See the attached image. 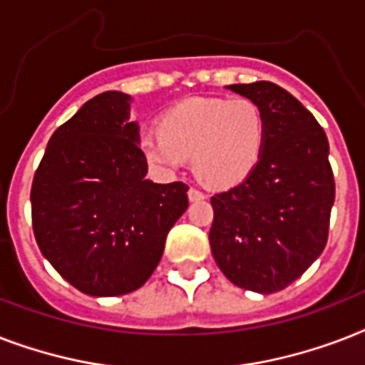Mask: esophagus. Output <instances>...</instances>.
<instances>
[{
    "instance_id": "esophagus-1",
    "label": "esophagus",
    "mask_w": 365,
    "mask_h": 365,
    "mask_svg": "<svg viewBox=\"0 0 365 365\" xmlns=\"http://www.w3.org/2000/svg\"><path fill=\"white\" fill-rule=\"evenodd\" d=\"M187 195H189V200H200V199H205V197H206V195L202 193L199 187H189Z\"/></svg>"
}]
</instances>
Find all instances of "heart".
<instances>
[{
    "instance_id": "b5f03b06",
    "label": "heart",
    "mask_w": 365,
    "mask_h": 365,
    "mask_svg": "<svg viewBox=\"0 0 365 365\" xmlns=\"http://www.w3.org/2000/svg\"><path fill=\"white\" fill-rule=\"evenodd\" d=\"M265 134V117L254 100L191 98L166 110L159 132H142L138 145L143 159L159 170H178L193 157L202 182L231 187L259 163Z\"/></svg>"
}]
</instances>
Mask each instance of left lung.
Segmentation results:
<instances>
[{
    "instance_id": "1",
    "label": "left lung",
    "mask_w": 365,
    "mask_h": 365,
    "mask_svg": "<svg viewBox=\"0 0 365 365\" xmlns=\"http://www.w3.org/2000/svg\"><path fill=\"white\" fill-rule=\"evenodd\" d=\"M265 117L259 163L235 187L210 199V248L239 288H288L326 248L335 200L326 132L288 91L269 81L231 85Z\"/></svg>"
}]
</instances>
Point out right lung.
Listing matches in <instances>:
<instances>
[{
	"mask_svg": "<svg viewBox=\"0 0 365 365\" xmlns=\"http://www.w3.org/2000/svg\"><path fill=\"white\" fill-rule=\"evenodd\" d=\"M145 174L128 96L117 91L88 100L48 140L31 182V227L41 254L83 294H130L159 265L189 187Z\"/></svg>",
	"mask_w": 365,
	"mask_h": 365,
	"instance_id": "add662e5",
	"label": "right lung"
}]
</instances>
